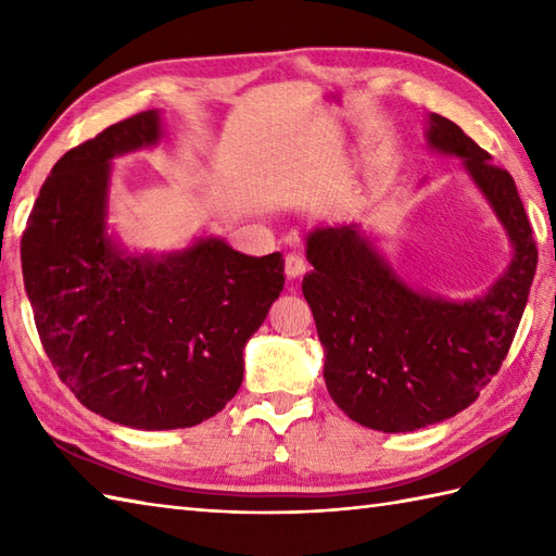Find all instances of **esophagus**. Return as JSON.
Returning a JSON list of instances; mask_svg holds the SVG:
<instances>
[{
	"label": "esophagus",
	"instance_id": "esophagus-1",
	"mask_svg": "<svg viewBox=\"0 0 556 556\" xmlns=\"http://www.w3.org/2000/svg\"><path fill=\"white\" fill-rule=\"evenodd\" d=\"M305 260H303V255H299V253H289L287 255V263H285V269H287V277L289 279H299L303 271H305Z\"/></svg>",
	"mask_w": 556,
	"mask_h": 556
}]
</instances>
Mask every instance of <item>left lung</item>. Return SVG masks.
<instances>
[{
  "mask_svg": "<svg viewBox=\"0 0 556 556\" xmlns=\"http://www.w3.org/2000/svg\"><path fill=\"white\" fill-rule=\"evenodd\" d=\"M430 146L464 157L511 236L514 263L485 299L448 303L408 289L353 227L308 236L303 277L325 382L334 404L365 428L410 432L456 416L500 372L521 323L538 245L511 174L440 114Z\"/></svg>",
  "mask_w": 556,
  "mask_h": 556,
  "instance_id": "left-lung-1",
  "label": "left lung"
}]
</instances>
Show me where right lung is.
<instances>
[{"mask_svg":"<svg viewBox=\"0 0 556 556\" xmlns=\"http://www.w3.org/2000/svg\"><path fill=\"white\" fill-rule=\"evenodd\" d=\"M140 112L71 148L40 188L21 241L42 349L83 406L138 430L191 428L239 392L243 346L285 289V257L200 241L124 257L104 233L110 160L157 143Z\"/></svg>","mask_w":556,"mask_h":556,"instance_id":"add662e5","label":"right lung"}]
</instances>
